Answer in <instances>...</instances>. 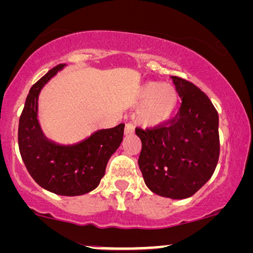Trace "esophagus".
I'll return each instance as SVG.
<instances>
[{"label": "esophagus", "instance_id": "esophagus-1", "mask_svg": "<svg viewBox=\"0 0 253 253\" xmlns=\"http://www.w3.org/2000/svg\"><path fill=\"white\" fill-rule=\"evenodd\" d=\"M133 132H135V126H133V124L126 123V129H124V133H126V136H130V135H133Z\"/></svg>", "mask_w": 253, "mask_h": 253}]
</instances>
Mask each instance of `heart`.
Returning <instances> with one entry per match:
<instances>
[{
	"label": "heart",
	"instance_id": "obj_1",
	"mask_svg": "<svg viewBox=\"0 0 253 253\" xmlns=\"http://www.w3.org/2000/svg\"><path fill=\"white\" fill-rule=\"evenodd\" d=\"M178 102V91L171 84L161 82L143 84L136 96V103L142 105L138 112L139 123L149 127L161 126L172 117Z\"/></svg>",
	"mask_w": 253,
	"mask_h": 253
}]
</instances>
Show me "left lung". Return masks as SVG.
<instances>
[{"mask_svg": "<svg viewBox=\"0 0 253 253\" xmlns=\"http://www.w3.org/2000/svg\"><path fill=\"white\" fill-rule=\"evenodd\" d=\"M182 98L176 117L154 129H136L139 169L149 189L171 199L191 197L211 178L219 158L218 112L189 81L172 76Z\"/></svg>", "mask_w": 253, "mask_h": 253, "instance_id": "1", "label": "left lung"}]
</instances>
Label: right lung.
Here are the masks:
<instances>
[{
	"instance_id": "1",
	"label": "right lung",
	"mask_w": 253,
	"mask_h": 253,
	"mask_svg": "<svg viewBox=\"0 0 253 253\" xmlns=\"http://www.w3.org/2000/svg\"><path fill=\"white\" fill-rule=\"evenodd\" d=\"M49 70L31 86L18 124V148L28 172L48 191L61 196H81L98 186L109 158L123 141L124 124L97 130L76 144L61 145L44 136L37 120L41 90L63 69Z\"/></svg>"
}]
</instances>
